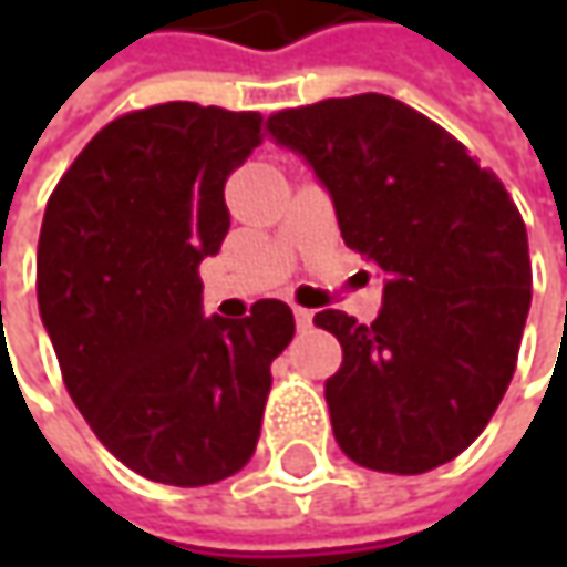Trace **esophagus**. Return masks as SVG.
<instances>
[{
    "label": "esophagus",
    "instance_id": "34e87169",
    "mask_svg": "<svg viewBox=\"0 0 567 567\" xmlns=\"http://www.w3.org/2000/svg\"><path fill=\"white\" fill-rule=\"evenodd\" d=\"M293 316H296V324H299L302 331H306V328L312 324V312H309V309H302V306H296Z\"/></svg>",
    "mask_w": 567,
    "mask_h": 567
}]
</instances>
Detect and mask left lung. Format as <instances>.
Returning <instances> with one entry per match:
<instances>
[{"instance_id":"8db88e82","label":"left lung","mask_w":567,"mask_h":567,"mask_svg":"<svg viewBox=\"0 0 567 567\" xmlns=\"http://www.w3.org/2000/svg\"><path fill=\"white\" fill-rule=\"evenodd\" d=\"M331 192L350 249L384 271L372 324L321 309L343 362L324 381L340 451L425 473L476 442L512 384L530 312V251L502 179L413 106L331 97L268 120Z\"/></svg>"}]
</instances>
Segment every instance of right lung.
I'll return each mask as SVG.
<instances>
[{"instance_id":"obj_1","label":"right lung","mask_w":567,"mask_h":567,"mask_svg":"<svg viewBox=\"0 0 567 567\" xmlns=\"http://www.w3.org/2000/svg\"><path fill=\"white\" fill-rule=\"evenodd\" d=\"M261 113L188 100L103 125L53 188L37 302L62 381L103 447L144 480L220 483L258 445L287 302L202 316L198 265L229 229L227 176L261 144Z\"/></svg>"}]
</instances>
